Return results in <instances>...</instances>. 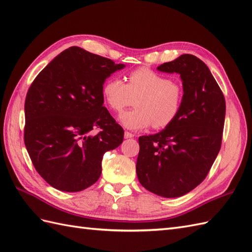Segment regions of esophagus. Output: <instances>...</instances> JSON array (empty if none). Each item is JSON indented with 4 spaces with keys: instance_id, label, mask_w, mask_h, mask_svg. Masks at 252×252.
<instances>
[{
    "instance_id": "1",
    "label": "esophagus",
    "mask_w": 252,
    "mask_h": 252,
    "mask_svg": "<svg viewBox=\"0 0 252 252\" xmlns=\"http://www.w3.org/2000/svg\"><path fill=\"white\" fill-rule=\"evenodd\" d=\"M134 137V134H132L131 132L126 131L125 132V138H133Z\"/></svg>"
}]
</instances>
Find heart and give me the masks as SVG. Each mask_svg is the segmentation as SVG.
<instances>
[{"label": "heart", "mask_w": 252, "mask_h": 252, "mask_svg": "<svg viewBox=\"0 0 252 252\" xmlns=\"http://www.w3.org/2000/svg\"><path fill=\"white\" fill-rule=\"evenodd\" d=\"M105 102L116 113L133 104L136 109L120 116L121 125L130 130H142L150 126L163 128L176 119L184 102V88L178 81L147 67L127 75V83L118 77L105 81L102 87Z\"/></svg>", "instance_id": "obj_1"}]
</instances>
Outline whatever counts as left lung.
Listing matches in <instances>:
<instances>
[{"mask_svg":"<svg viewBox=\"0 0 252 252\" xmlns=\"http://www.w3.org/2000/svg\"><path fill=\"white\" fill-rule=\"evenodd\" d=\"M157 69L180 75L184 102L164 130L138 138L136 174L148 191L178 197L205 179L219 154L225 99L206 64L195 56L181 55Z\"/></svg>","mask_w":252,"mask_h":252,"instance_id":"8db88e82","label":"left lung"}]
</instances>
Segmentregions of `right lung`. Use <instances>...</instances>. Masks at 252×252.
Returning <instances> with one entry per match:
<instances>
[{"label": "right lung", "instance_id": "right-lung-1", "mask_svg": "<svg viewBox=\"0 0 252 252\" xmlns=\"http://www.w3.org/2000/svg\"><path fill=\"white\" fill-rule=\"evenodd\" d=\"M125 64L69 47L34 79L25 103V144L51 187L78 192L95 184L102 159L124 140V128L103 106L102 87ZM101 128L95 136L90 132Z\"/></svg>", "mask_w": 252, "mask_h": 252}]
</instances>
